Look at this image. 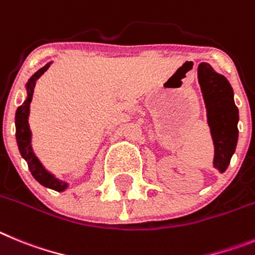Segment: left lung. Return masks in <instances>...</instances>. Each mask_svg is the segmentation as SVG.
<instances>
[{
	"instance_id": "1",
	"label": "left lung",
	"mask_w": 255,
	"mask_h": 255,
	"mask_svg": "<svg viewBox=\"0 0 255 255\" xmlns=\"http://www.w3.org/2000/svg\"><path fill=\"white\" fill-rule=\"evenodd\" d=\"M198 80L215 144L213 166L220 171H225L238 143L239 111L234 103V93L229 81L222 75L215 72L208 63L199 65Z\"/></svg>"
}]
</instances>
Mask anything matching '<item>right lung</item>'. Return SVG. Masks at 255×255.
Instances as JSON below:
<instances>
[{
    "mask_svg": "<svg viewBox=\"0 0 255 255\" xmlns=\"http://www.w3.org/2000/svg\"><path fill=\"white\" fill-rule=\"evenodd\" d=\"M50 63L45 65L44 67L40 68L38 72H35L31 76V79L27 82V98L24 102V104L20 105L16 111V117H15V125H16V141H17V146H19V150L21 156L26 160L27 166H29V170L33 174L34 178L38 180L39 183L44 187L50 188V189H54L57 192H61V190L66 189L67 187V183L58 180V179L54 178L52 174L48 173L45 170L43 165L39 162V160L36 159V156L34 155L33 150H31V132L30 128H29V123H27V117H29V108H30L31 99H33V93L34 88H35L36 81L39 80V77L42 76L43 73L49 68Z\"/></svg>",
    "mask_w": 255,
    "mask_h": 255,
    "instance_id": "add662e5",
    "label": "right lung"
}]
</instances>
